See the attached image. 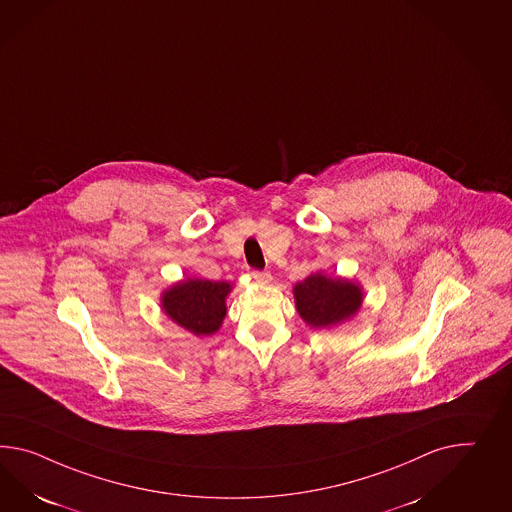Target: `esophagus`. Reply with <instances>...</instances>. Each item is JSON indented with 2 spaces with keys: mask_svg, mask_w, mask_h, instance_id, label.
Instances as JSON below:
<instances>
[{
  "mask_svg": "<svg viewBox=\"0 0 512 512\" xmlns=\"http://www.w3.org/2000/svg\"><path fill=\"white\" fill-rule=\"evenodd\" d=\"M252 278H254L260 286H267V284H271V280H273V276L269 275V273H265V271H254Z\"/></svg>",
  "mask_w": 512,
  "mask_h": 512,
  "instance_id": "1",
  "label": "esophagus"
}]
</instances>
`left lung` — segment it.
I'll return each mask as SVG.
<instances>
[{
	"label": "left lung",
	"mask_w": 512,
	"mask_h": 512,
	"mask_svg": "<svg viewBox=\"0 0 512 512\" xmlns=\"http://www.w3.org/2000/svg\"><path fill=\"white\" fill-rule=\"evenodd\" d=\"M293 299L302 321L312 328H332L360 312L364 289L345 276L312 273L293 286Z\"/></svg>",
	"instance_id": "obj_1"
}]
</instances>
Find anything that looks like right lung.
I'll use <instances>...</instances> for the list:
<instances>
[{
	"label": "right lung",
	"instance_id": "add662e5",
	"mask_svg": "<svg viewBox=\"0 0 512 512\" xmlns=\"http://www.w3.org/2000/svg\"><path fill=\"white\" fill-rule=\"evenodd\" d=\"M228 282L208 278H184L161 291L159 304L172 323L195 336L215 334L226 317V299L232 291Z\"/></svg>",
	"mask_w": 512,
	"mask_h": 512
}]
</instances>
